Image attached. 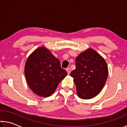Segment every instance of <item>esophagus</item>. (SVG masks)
I'll use <instances>...</instances> for the list:
<instances>
[{"instance_id":"esophagus-1","label":"esophagus","mask_w":127,"mask_h":127,"mask_svg":"<svg viewBox=\"0 0 127 127\" xmlns=\"http://www.w3.org/2000/svg\"><path fill=\"white\" fill-rule=\"evenodd\" d=\"M66 71L67 72L68 74H69L70 73V72H71V69H70L69 68H66Z\"/></svg>"}]
</instances>
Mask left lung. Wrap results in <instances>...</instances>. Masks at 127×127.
Here are the masks:
<instances>
[{"mask_svg": "<svg viewBox=\"0 0 127 127\" xmlns=\"http://www.w3.org/2000/svg\"><path fill=\"white\" fill-rule=\"evenodd\" d=\"M108 67L104 58L92 49H88L76 58V68L70 75L73 78L76 92L81 99L97 95L108 77Z\"/></svg>", "mask_w": 127, "mask_h": 127, "instance_id": "left-lung-1", "label": "left lung"}]
</instances>
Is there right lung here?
I'll list each match as a JSON object with an SVG mask.
<instances>
[{"instance_id":"add662e5","label":"right lung","mask_w":127,"mask_h":127,"mask_svg":"<svg viewBox=\"0 0 127 127\" xmlns=\"http://www.w3.org/2000/svg\"><path fill=\"white\" fill-rule=\"evenodd\" d=\"M24 72L29 88L42 97L51 96L68 74L45 46L37 48L28 56Z\"/></svg>"}]
</instances>
